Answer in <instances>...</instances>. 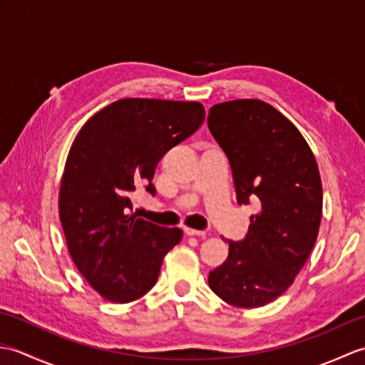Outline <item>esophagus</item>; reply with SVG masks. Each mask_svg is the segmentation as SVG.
Segmentation results:
<instances>
[{"label": "esophagus", "mask_w": 365, "mask_h": 365, "mask_svg": "<svg viewBox=\"0 0 365 365\" xmlns=\"http://www.w3.org/2000/svg\"><path fill=\"white\" fill-rule=\"evenodd\" d=\"M185 234H187L188 237H205L207 232L205 230H196V229L187 227V229H185Z\"/></svg>", "instance_id": "1"}]
</instances>
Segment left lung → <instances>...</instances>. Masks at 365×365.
I'll return each mask as SVG.
<instances>
[{"mask_svg":"<svg viewBox=\"0 0 365 365\" xmlns=\"http://www.w3.org/2000/svg\"><path fill=\"white\" fill-rule=\"evenodd\" d=\"M208 128L229 158L238 204L260 202L246 238L229 242L208 285L235 307L265 306L293 284L319 235V165L299 130L257 98L213 105Z\"/></svg>","mask_w":365,"mask_h":365,"instance_id":"left-lung-1","label":"left lung"}]
</instances>
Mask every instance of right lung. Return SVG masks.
<instances>
[{"label":"right lung","mask_w":365,"mask_h":365,"mask_svg":"<svg viewBox=\"0 0 365 365\" xmlns=\"http://www.w3.org/2000/svg\"><path fill=\"white\" fill-rule=\"evenodd\" d=\"M199 102L120 98L84 123L68 150L59 218L68 254L100 297L130 302L149 292L182 229L128 215L138 185L155 195V168L202 125Z\"/></svg>","instance_id":"right-lung-1"}]
</instances>
